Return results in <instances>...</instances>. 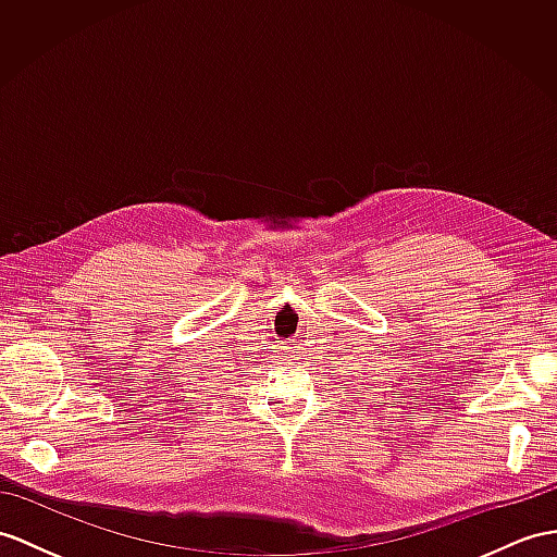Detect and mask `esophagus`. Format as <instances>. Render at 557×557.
Segmentation results:
<instances>
[{
  "mask_svg": "<svg viewBox=\"0 0 557 557\" xmlns=\"http://www.w3.org/2000/svg\"><path fill=\"white\" fill-rule=\"evenodd\" d=\"M290 351H293V349H288V347H286V351H283V355H288V359H290Z\"/></svg>",
  "mask_w": 557,
  "mask_h": 557,
  "instance_id": "1",
  "label": "esophagus"
}]
</instances>
